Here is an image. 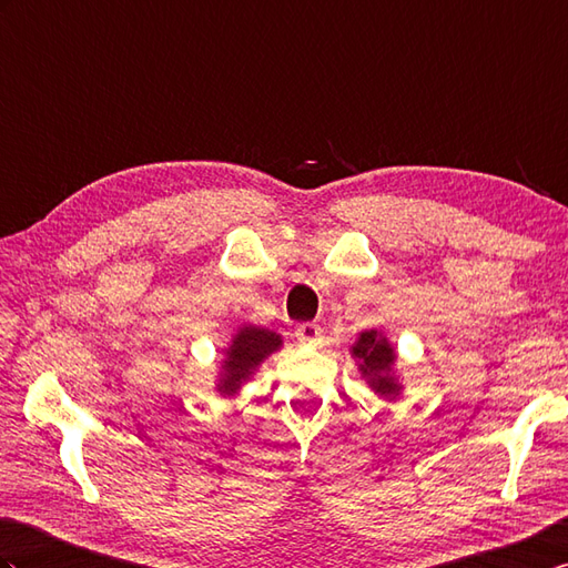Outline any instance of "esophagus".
<instances>
[{"label":"esophagus","instance_id":"34e87169","mask_svg":"<svg viewBox=\"0 0 568 568\" xmlns=\"http://www.w3.org/2000/svg\"><path fill=\"white\" fill-rule=\"evenodd\" d=\"M295 336H297V341H300L302 346H316V344H322L324 332H322V326H320V324L305 322V324H300V326H297Z\"/></svg>","mask_w":568,"mask_h":568}]
</instances>
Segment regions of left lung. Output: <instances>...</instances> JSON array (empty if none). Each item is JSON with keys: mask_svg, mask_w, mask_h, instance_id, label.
Listing matches in <instances>:
<instances>
[{"mask_svg": "<svg viewBox=\"0 0 568 568\" xmlns=\"http://www.w3.org/2000/svg\"><path fill=\"white\" fill-rule=\"evenodd\" d=\"M351 355L358 363L361 375L367 379V385L377 394V397L394 402L402 394V385L397 375H394V361H397V353L394 346L382 336L375 328L371 332H363L355 341Z\"/></svg>", "mask_w": 568, "mask_h": 568, "instance_id": "8db88e82", "label": "left lung"}]
</instances>
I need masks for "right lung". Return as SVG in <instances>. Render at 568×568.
<instances>
[{
	"instance_id": "1",
	"label": "right lung",
	"mask_w": 568,
	"mask_h": 568,
	"mask_svg": "<svg viewBox=\"0 0 568 568\" xmlns=\"http://www.w3.org/2000/svg\"><path fill=\"white\" fill-rule=\"evenodd\" d=\"M281 346V334L271 332V328H261L252 324L242 326L240 332L234 334L230 348L224 351L227 358L222 361L217 392L224 394V397H232V394L240 392L244 382L254 375L256 367Z\"/></svg>"
}]
</instances>
